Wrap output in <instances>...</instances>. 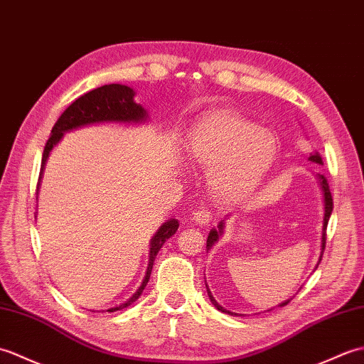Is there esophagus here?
I'll return each instance as SVG.
<instances>
[{
	"instance_id": "34e87169",
	"label": "esophagus",
	"mask_w": 364,
	"mask_h": 364,
	"mask_svg": "<svg viewBox=\"0 0 364 364\" xmlns=\"http://www.w3.org/2000/svg\"><path fill=\"white\" fill-rule=\"evenodd\" d=\"M193 220H195V223L199 225H208L210 221H212V213H210L208 208L200 207L195 213H193Z\"/></svg>"
}]
</instances>
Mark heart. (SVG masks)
<instances>
[{"label":"heart","mask_w":364,"mask_h":364,"mask_svg":"<svg viewBox=\"0 0 364 364\" xmlns=\"http://www.w3.org/2000/svg\"><path fill=\"white\" fill-rule=\"evenodd\" d=\"M280 152L277 135L245 117L221 112L193 129L188 156L207 169V183L223 203L250 198L276 164Z\"/></svg>","instance_id":"b5f03b06"}]
</instances>
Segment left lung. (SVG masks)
I'll use <instances>...</instances> for the list:
<instances>
[{"instance_id": "8db88e82", "label": "left lung", "mask_w": 364, "mask_h": 364, "mask_svg": "<svg viewBox=\"0 0 364 364\" xmlns=\"http://www.w3.org/2000/svg\"><path fill=\"white\" fill-rule=\"evenodd\" d=\"M309 160H310V161H314V164L322 165V159H321V156L318 154V152H314V154H311V156L309 157ZM318 179H319V185H321V188H322V195H324V225H322V250H321V257H319V262H321L322 254H324V249H326V229H327V224H328V218H330V215H332V210H333V199H332V193H330V188H328V183H327L326 176H324V174H318ZM223 229H224V220L220 223V225H218V229H212V230H210L208 237H207V250L212 249V246L216 243L218 240H220L221 233H223ZM319 262H318V264H319ZM205 287H207V284H205ZM207 293H208V297H210V302H212L218 310L223 311V313L232 314V316H233V314H237V313H232V311H229V310H225L224 306H221L220 304H218V302L215 301V297L212 296V293H210L208 287H207ZM289 301H291V299H288V301L282 302L280 306H285L287 304H289Z\"/></svg>"}]
</instances>
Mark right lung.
I'll use <instances>...</instances> for the list:
<instances>
[{"label":"right lung","mask_w":364,"mask_h":364,"mask_svg":"<svg viewBox=\"0 0 364 364\" xmlns=\"http://www.w3.org/2000/svg\"><path fill=\"white\" fill-rule=\"evenodd\" d=\"M134 96H135V92L131 87L121 85V84H109V85L95 88V90L82 95L75 102L70 104L68 109H65V112L59 117V119L55 121L50 139H48L45 144L38 182L42 179L48 156H50L51 149L59 143V140L65 132H70L73 129H77L82 126L98 124V123H143V121H146L148 119L146 110H144L140 104H136L134 101ZM177 228H179V221L174 220V218L173 220H168L165 224H161V228L151 240L149 263H148L146 276L143 279L141 287L136 289V293L129 299L127 302L121 304L119 306H114V309H109L107 311L112 313L117 310H123L141 296L143 289L149 280L152 264H154V260L160 247L165 245V241L169 237L174 235Z\"/></svg>","instance_id":"1"}]
</instances>
